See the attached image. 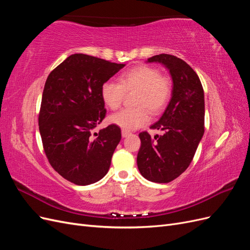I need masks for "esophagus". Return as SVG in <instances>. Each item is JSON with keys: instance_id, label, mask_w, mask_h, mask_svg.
<instances>
[{"instance_id": "esophagus-1", "label": "esophagus", "mask_w": 250, "mask_h": 250, "mask_svg": "<svg viewBox=\"0 0 250 250\" xmlns=\"http://www.w3.org/2000/svg\"><path fill=\"white\" fill-rule=\"evenodd\" d=\"M129 134H130V131L125 130V129H123V130H122V137H123V138L128 137V135H129Z\"/></svg>"}]
</instances>
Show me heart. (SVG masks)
<instances>
[{
    "label": "heart",
    "instance_id": "b5f03b06",
    "mask_svg": "<svg viewBox=\"0 0 250 250\" xmlns=\"http://www.w3.org/2000/svg\"><path fill=\"white\" fill-rule=\"evenodd\" d=\"M135 93L134 108L123 109L109 117V122L125 130H133L148 124L149 113L157 115L168 104L172 94L170 78L163 76L153 66L137 65L121 74L118 83L106 81L101 86V99L106 106L118 109L125 94Z\"/></svg>",
    "mask_w": 250,
    "mask_h": 250
}]
</instances>
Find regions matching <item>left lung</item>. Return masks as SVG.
Returning a JSON list of instances; mask_svg holds the SVG:
<instances>
[{"label": "left lung", "instance_id": "left-lung-1", "mask_svg": "<svg viewBox=\"0 0 250 250\" xmlns=\"http://www.w3.org/2000/svg\"><path fill=\"white\" fill-rule=\"evenodd\" d=\"M147 62L167 67L173 87L167 108L150 127L164 131V134L154 139L147 131L139 134L138 168L146 179L167 184L190 166L203 137L204 93L198 75L183 59L160 54L148 58Z\"/></svg>", "mask_w": 250, "mask_h": 250}]
</instances>
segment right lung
Wrapping results in <instances>:
<instances>
[{"label":"right lung","instance_id":"right-lung-1","mask_svg":"<svg viewBox=\"0 0 250 250\" xmlns=\"http://www.w3.org/2000/svg\"><path fill=\"white\" fill-rule=\"evenodd\" d=\"M124 66L79 53L56 66L44 83L39 116L44 153L52 168L75 185L97 183L108 172L120 127L92 132L106 115L101 86Z\"/></svg>","mask_w":250,"mask_h":250}]
</instances>
